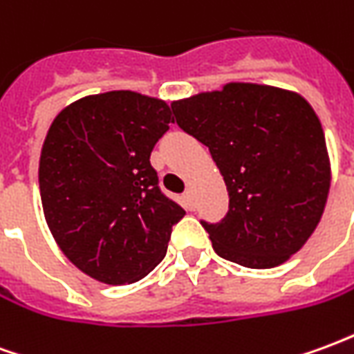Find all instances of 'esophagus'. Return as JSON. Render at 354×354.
Listing matches in <instances>:
<instances>
[{
  "label": "esophagus",
  "instance_id": "1",
  "mask_svg": "<svg viewBox=\"0 0 354 354\" xmlns=\"http://www.w3.org/2000/svg\"><path fill=\"white\" fill-rule=\"evenodd\" d=\"M184 197H185V199H187V201H192V199H193V189H192V187H187V189H185Z\"/></svg>",
  "mask_w": 354,
  "mask_h": 354
}]
</instances>
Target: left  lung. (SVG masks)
Here are the masks:
<instances>
[{"mask_svg":"<svg viewBox=\"0 0 354 354\" xmlns=\"http://www.w3.org/2000/svg\"><path fill=\"white\" fill-rule=\"evenodd\" d=\"M170 106L227 185L225 218L203 222L216 254L250 269L290 260L317 230L332 180L311 104L294 91L233 81Z\"/></svg>","mask_w":354,"mask_h":354,"instance_id":"1","label":"left lung"}]
</instances>
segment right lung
Returning a JSON list of instances; mask_svg holds the SVG:
<instances>
[{
  "label": "right lung",
  "instance_id": "obj_1",
  "mask_svg": "<svg viewBox=\"0 0 354 354\" xmlns=\"http://www.w3.org/2000/svg\"><path fill=\"white\" fill-rule=\"evenodd\" d=\"M134 91L88 94L50 123L39 157L45 222L80 271L104 284L144 279L185 210L165 197L149 155L174 117Z\"/></svg>",
  "mask_w": 354,
  "mask_h": 354
}]
</instances>
